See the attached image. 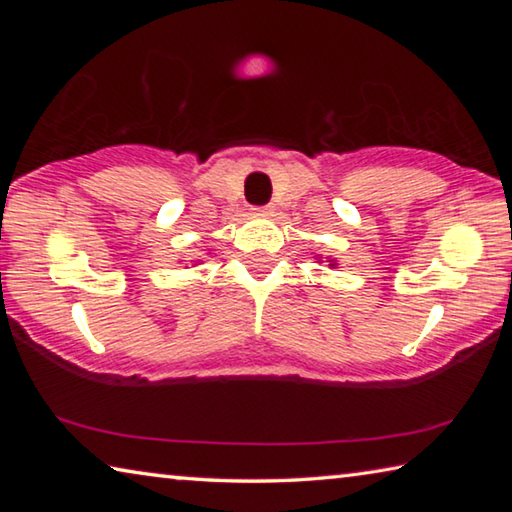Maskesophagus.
<instances>
[{
  "mask_svg": "<svg viewBox=\"0 0 512 512\" xmlns=\"http://www.w3.org/2000/svg\"><path fill=\"white\" fill-rule=\"evenodd\" d=\"M268 210H271V207H268V205H264V207H255V212H268Z\"/></svg>",
  "mask_w": 512,
  "mask_h": 512,
  "instance_id": "esophagus-1",
  "label": "esophagus"
}]
</instances>
